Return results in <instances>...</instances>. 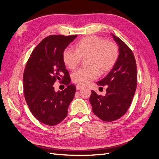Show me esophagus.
Returning <instances> with one entry per match:
<instances>
[{"mask_svg": "<svg viewBox=\"0 0 159 159\" xmlns=\"http://www.w3.org/2000/svg\"><path fill=\"white\" fill-rule=\"evenodd\" d=\"M83 88H84V86H82V85H79V84L76 85V89H77V90H80V89H83Z\"/></svg>", "mask_w": 159, "mask_h": 159, "instance_id": "34e87169", "label": "esophagus"}]
</instances>
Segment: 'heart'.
<instances>
[{
  "label": "heart",
  "instance_id": "obj_1",
  "mask_svg": "<svg viewBox=\"0 0 159 159\" xmlns=\"http://www.w3.org/2000/svg\"><path fill=\"white\" fill-rule=\"evenodd\" d=\"M117 45L98 36H88L80 39L75 45V50L64 49L62 60L70 70L81 63V58L88 57V68H81L74 72L71 78L75 83L85 85L98 78L99 71L106 74L111 70L119 58Z\"/></svg>",
  "mask_w": 159,
  "mask_h": 159
}]
</instances>
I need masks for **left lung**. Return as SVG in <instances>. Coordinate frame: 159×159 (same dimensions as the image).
Segmentation results:
<instances>
[{
	"instance_id": "1",
	"label": "left lung",
	"mask_w": 159,
	"mask_h": 159,
	"mask_svg": "<svg viewBox=\"0 0 159 159\" xmlns=\"http://www.w3.org/2000/svg\"><path fill=\"white\" fill-rule=\"evenodd\" d=\"M112 36L119 45V58L107 76L97 82L98 85L106 86V95H99L91 90L89 98L93 113L107 122L115 121L125 114L137 82V64L132 50L119 38Z\"/></svg>"
}]
</instances>
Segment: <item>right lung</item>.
Wrapping results in <instances>:
<instances>
[{"instance_id": "1", "label": "right lung", "mask_w": 159, "mask_h": 159, "mask_svg": "<svg viewBox=\"0 0 159 159\" xmlns=\"http://www.w3.org/2000/svg\"><path fill=\"white\" fill-rule=\"evenodd\" d=\"M77 35H50L44 38L32 51L23 74L24 93L31 113L47 125L59 124L68 115L75 85L70 84L68 71L62 60V52ZM57 80L67 85L56 93Z\"/></svg>"}]
</instances>
